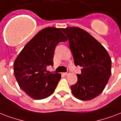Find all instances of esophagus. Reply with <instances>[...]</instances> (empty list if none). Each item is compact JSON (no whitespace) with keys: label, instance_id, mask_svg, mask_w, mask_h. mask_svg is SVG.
<instances>
[{"label":"esophagus","instance_id":"34e87169","mask_svg":"<svg viewBox=\"0 0 121 121\" xmlns=\"http://www.w3.org/2000/svg\"><path fill=\"white\" fill-rule=\"evenodd\" d=\"M69 74V71H67L66 73H63L64 75H65V76H67L68 74Z\"/></svg>","mask_w":121,"mask_h":121}]
</instances>
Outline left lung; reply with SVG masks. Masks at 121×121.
Returning <instances> with one entry per match:
<instances>
[{"instance_id": "left-lung-1", "label": "left lung", "mask_w": 121, "mask_h": 121, "mask_svg": "<svg viewBox=\"0 0 121 121\" xmlns=\"http://www.w3.org/2000/svg\"><path fill=\"white\" fill-rule=\"evenodd\" d=\"M68 38L75 65L82 67L78 81L71 86L73 94L90 100L104 90L111 75L112 61L106 49L91 35L78 27L62 28Z\"/></svg>"}]
</instances>
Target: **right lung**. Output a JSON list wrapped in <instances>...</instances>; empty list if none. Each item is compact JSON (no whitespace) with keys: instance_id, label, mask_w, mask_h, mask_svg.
I'll return each instance as SVG.
<instances>
[{"instance_id":"1","label":"right lung","mask_w":121,"mask_h":121,"mask_svg":"<svg viewBox=\"0 0 121 121\" xmlns=\"http://www.w3.org/2000/svg\"><path fill=\"white\" fill-rule=\"evenodd\" d=\"M61 30L48 27L40 31L15 60L14 73L19 86L33 99L41 100L50 96L60 79V74H48L47 67L54 65L57 45L67 40Z\"/></svg>"}]
</instances>
